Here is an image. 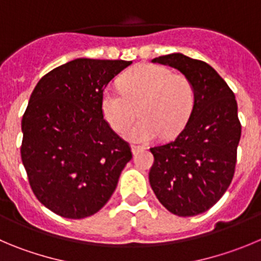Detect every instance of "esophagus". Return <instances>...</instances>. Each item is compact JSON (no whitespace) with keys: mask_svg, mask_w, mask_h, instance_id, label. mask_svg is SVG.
I'll list each match as a JSON object with an SVG mask.
<instances>
[{"mask_svg":"<svg viewBox=\"0 0 261 261\" xmlns=\"http://www.w3.org/2000/svg\"><path fill=\"white\" fill-rule=\"evenodd\" d=\"M131 149H133L134 154H136V153L143 149V147H140V145H131Z\"/></svg>","mask_w":261,"mask_h":261,"instance_id":"1","label":"esophagus"}]
</instances>
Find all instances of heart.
I'll use <instances>...</instances> for the list:
<instances>
[{
    "label": "heart",
    "instance_id": "b5f03b06",
    "mask_svg": "<svg viewBox=\"0 0 261 261\" xmlns=\"http://www.w3.org/2000/svg\"><path fill=\"white\" fill-rule=\"evenodd\" d=\"M119 89L104 90L101 112L116 133H123L139 113L142 119L126 134L136 143H149L161 134L166 139L177 136L196 103L191 80L164 65H136L122 75Z\"/></svg>",
    "mask_w": 261,
    "mask_h": 261
}]
</instances>
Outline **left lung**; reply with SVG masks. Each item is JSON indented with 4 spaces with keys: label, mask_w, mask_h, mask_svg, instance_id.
Instances as JSON below:
<instances>
[{
    "label": "left lung",
    "mask_w": 261,
    "mask_h": 261,
    "mask_svg": "<svg viewBox=\"0 0 261 261\" xmlns=\"http://www.w3.org/2000/svg\"><path fill=\"white\" fill-rule=\"evenodd\" d=\"M152 62L186 74L196 90V103L186 127L172 142L150 148L154 157L150 187L170 213L198 215L223 197L234 176L241 139L237 101L207 63L177 53Z\"/></svg>",
    "instance_id": "8db88e82"
}]
</instances>
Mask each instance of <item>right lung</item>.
<instances>
[{"instance_id":"add662e5","label":"right lung","mask_w":261,"mask_h":261,"mask_svg":"<svg viewBox=\"0 0 261 261\" xmlns=\"http://www.w3.org/2000/svg\"><path fill=\"white\" fill-rule=\"evenodd\" d=\"M133 62L75 59L38 81L21 119L20 154L38 201L63 218L96 214L133 152L101 112V94Z\"/></svg>"}]
</instances>
